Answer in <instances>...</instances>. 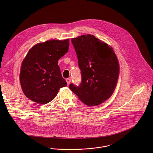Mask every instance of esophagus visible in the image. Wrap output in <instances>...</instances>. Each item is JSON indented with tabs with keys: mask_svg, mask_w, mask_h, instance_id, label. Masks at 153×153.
<instances>
[{
	"mask_svg": "<svg viewBox=\"0 0 153 153\" xmlns=\"http://www.w3.org/2000/svg\"><path fill=\"white\" fill-rule=\"evenodd\" d=\"M66 82H67L68 85H69V84H70L71 81V79H70V78H67V79H66Z\"/></svg>",
	"mask_w": 153,
	"mask_h": 153,
	"instance_id": "34e87169",
	"label": "esophagus"
}]
</instances>
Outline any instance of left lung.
<instances>
[{"label":"left lung","mask_w":153,"mask_h":153,"mask_svg":"<svg viewBox=\"0 0 153 153\" xmlns=\"http://www.w3.org/2000/svg\"><path fill=\"white\" fill-rule=\"evenodd\" d=\"M75 50L81 82L69 85L71 90L88 106L98 105L108 99L116 87L119 64L113 49L94 35L71 39Z\"/></svg>","instance_id":"left-lung-1"}]
</instances>
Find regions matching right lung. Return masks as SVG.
Wrapping results in <instances>:
<instances>
[{"instance_id": "1", "label": "right lung", "mask_w": 153, "mask_h": 153, "mask_svg": "<svg viewBox=\"0 0 153 153\" xmlns=\"http://www.w3.org/2000/svg\"><path fill=\"white\" fill-rule=\"evenodd\" d=\"M69 39L50 40L33 46L22 62L20 82L30 100L46 104L53 100L61 88L67 85L58 60L68 51Z\"/></svg>"}]
</instances>
